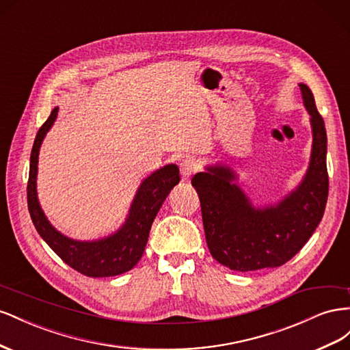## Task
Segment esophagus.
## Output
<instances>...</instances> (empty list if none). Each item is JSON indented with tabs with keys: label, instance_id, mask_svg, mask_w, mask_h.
Wrapping results in <instances>:
<instances>
[{
	"label": "esophagus",
	"instance_id": "esophagus-1",
	"mask_svg": "<svg viewBox=\"0 0 350 350\" xmlns=\"http://www.w3.org/2000/svg\"><path fill=\"white\" fill-rule=\"evenodd\" d=\"M199 170V163L195 157H186L180 163V172L185 178L193 176Z\"/></svg>",
	"mask_w": 350,
	"mask_h": 350
}]
</instances>
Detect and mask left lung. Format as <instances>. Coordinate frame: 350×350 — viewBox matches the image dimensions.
Here are the masks:
<instances>
[{
  "instance_id": "1",
  "label": "left lung",
  "mask_w": 350,
  "mask_h": 350,
  "mask_svg": "<svg viewBox=\"0 0 350 350\" xmlns=\"http://www.w3.org/2000/svg\"><path fill=\"white\" fill-rule=\"evenodd\" d=\"M311 114V163L304 182L280 204L254 208L223 165L208 167L192 178L201 201L206 245L213 258L234 271L275 268L292 259L312 236L324 215L328 196L327 133L315 99L299 85Z\"/></svg>"
}]
</instances>
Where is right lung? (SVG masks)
I'll list each match as a JSON object with an SVG mask.
<instances>
[{
    "instance_id": "obj_1",
    "label": "right lung",
    "mask_w": 350,
    "mask_h": 350,
    "mask_svg": "<svg viewBox=\"0 0 350 350\" xmlns=\"http://www.w3.org/2000/svg\"><path fill=\"white\" fill-rule=\"evenodd\" d=\"M57 113L58 108H54L46 122L38 131L33 142L27 180L29 214H31L38 233L41 234L48 246L77 273L88 277H111L123 274L132 269L142 258L157 213L170 191L180 182L178 168L174 164H170L157 170L155 173L145 178L133 199L131 214H129L124 226L116 234L96 242H77L68 239L49 224L36 198L39 148H41L49 127L55 122Z\"/></svg>"
}]
</instances>
